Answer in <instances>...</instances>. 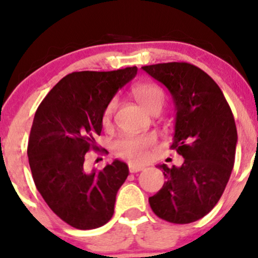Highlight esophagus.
Returning a JSON list of instances; mask_svg holds the SVG:
<instances>
[{"mask_svg":"<svg viewBox=\"0 0 258 258\" xmlns=\"http://www.w3.org/2000/svg\"><path fill=\"white\" fill-rule=\"evenodd\" d=\"M144 168H145V166L139 165V163H129V171L132 173L140 172V171H143Z\"/></svg>","mask_w":258,"mask_h":258,"instance_id":"esophagus-1","label":"esophagus"}]
</instances>
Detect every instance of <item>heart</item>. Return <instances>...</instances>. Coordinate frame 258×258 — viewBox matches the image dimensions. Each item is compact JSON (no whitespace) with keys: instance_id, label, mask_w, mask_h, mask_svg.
Masks as SVG:
<instances>
[{"instance_id":"1","label":"heart","mask_w":258,"mask_h":258,"mask_svg":"<svg viewBox=\"0 0 258 258\" xmlns=\"http://www.w3.org/2000/svg\"><path fill=\"white\" fill-rule=\"evenodd\" d=\"M133 96L145 110H150L156 104L163 103V92L155 84H140L133 88ZM117 98H113L107 104L103 112V123H108L117 108ZM155 139L151 135H123L114 141L113 148L118 155L128 157L134 161H141L148 155L149 148L154 145Z\"/></svg>"}]
</instances>
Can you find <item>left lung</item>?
<instances>
[{"label": "left lung", "instance_id": "8db88e82", "mask_svg": "<svg viewBox=\"0 0 258 258\" xmlns=\"http://www.w3.org/2000/svg\"><path fill=\"white\" fill-rule=\"evenodd\" d=\"M141 69L172 96L176 123L171 149L184 159L179 167L157 166L166 182L149 203L163 220L193 223L215 207L228 184L237 143L234 115L214 80L192 63Z\"/></svg>", "mask_w": 258, "mask_h": 258}]
</instances>
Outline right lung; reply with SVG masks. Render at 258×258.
<instances>
[{
    "instance_id": "right-lung-1",
    "label": "right lung",
    "mask_w": 258,
    "mask_h": 258,
    "mask_svg": "<svg viewBox=\"0 0 258 258\" xmlns=\"http://www.w3.org/2000/svg\"><path fill=\"white\" fill-rule=\"evenodd\" d=\"M137 73L133 66L69 74L35 112L27 150L33 179L49 208L73 228L96 229L113 217L128 165L114 160L86 172L84 162L86 152L98 149L95 138L101 135L107 104Z\"/></svg>"
}]
</instances>
